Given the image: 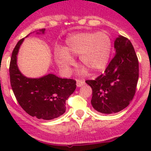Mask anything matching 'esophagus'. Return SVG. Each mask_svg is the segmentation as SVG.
Listing matches in <instances>:
<instances>
[{"instance_id":"esophagus-1","label":"esophagus","mask_w":151,"mask_h":151,"mask_svg":"<svg viewBox=\"0 0 151 151\" xmlns=\"http://www.w3.org/2000/svg\"><path fill=\"white\" fill-rule=\"evenodd\" d=\"M76 85H77V87H81V86L85 85V81L82 79H77Z\"/></svg>"}]
</instances>
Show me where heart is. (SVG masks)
Returning a JSON list of instances; mask_svg holds the SVG:
<instances>
[{"label": "heart", "mask_w": 151, "mask_h": 151, "mask_svg": "<svg viewBox=\"0 0 151 151\" xmlns=\"http://www.w3.org/2000/svg\"><path fill=\"white\" fill-rule=\"evenodd\" d=\"M66 48H57L56 60L59 66L68 70L74 60L70 54L79 55L82 66L92 73L101 71L106 67L111 53V40L106 32H80L69 36Z\"/></svg>", "instance_id": "heart-1"}]
</instances>
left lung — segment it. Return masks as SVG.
Segmentation results:
<instances>
[{"label": "left lung", "instance_id": "1", "mask_svg": "<svg viewBox=\"0 0 151 151\" xmlns=\"http://www.w3.org/2000/svg\"><path fill=\"white\" fill-rule=\"evenodd\" d=\"M116 54L104 73L85 82L92 88L91 103L94 110L111 114L125 109L135 94L139 65L134 47L127 38L119 35L114 41Z\"/></svg>", "mask_w": 151, "mask_h": 151}]
</instances>
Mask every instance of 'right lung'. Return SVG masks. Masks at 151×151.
I'll return each instance as SVG.
<instances>
[{
    "label": "right lung",
    "mask_w": 151,
    "mask_h": 151,
    "mask_svg": "<svg viewBox=\"0 0 151 151\" xmlns=\"http://www.w3.org/2000/svg\"><path fill=\"white\" fill-rule=\"evenodd\" d=\"M45 29L40 30L45 32ZM24 38L18 41L10 63V85L19 104L29 115L50 120L66 111V101L76 88V81L48 74L39 78H29L19 72L17 55Z\"/></svg>",
    "instance_id": "1"
}]
</instances>
